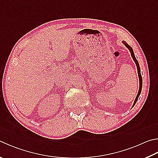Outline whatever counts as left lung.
Masks as SVG:
<instances>
[{
    "instance_id": "1",
    "label": "left lung",
    "mask_w": 158,
    "mask_h": 158,
    "mask_svg": "<svg viewBox=\"0 0 158 158\" xmlns=\"http://www.w3.org/2000/svg\"><path fill=\"white\" fill-rule=\"evenodd\" d=\"M123 44H124L126 47H127L128 49L129 50V51H130L131 52V55L132 56V58H133V61H135V63L136 64V66H137V73H138V77H139V91H138V93H137V97L135 99V102L133 103V107L135 106V103L137 102V99H138V97L140 95V93H141L142 92V75H141V73H140V68H139V63L138 61H137V60L136 59L135 56V54H134V52H133V48H132L130 45H129L127 43H126L125 41H122Z\"/></svg>"
}]
</instances>
